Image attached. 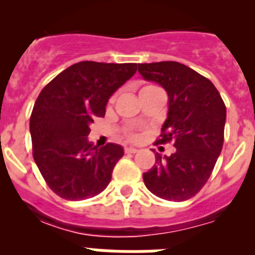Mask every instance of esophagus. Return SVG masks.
<instances>
[{
    "label": "esophagus",
    "mask_w": 255,
    "mask_h": 255,
    "mask_svg": "<svg viewBox=\"0 0 255 255\" xmlns=\"http://www.w3.org/2000/svg\"><path fill=\"white\" fill-rule=\"evenodd\" d=\"M138 149L136 148H132V147H125V153H136Z\"/></svg>",
    "instance_id": "esophagus-1"
}]
</instances>
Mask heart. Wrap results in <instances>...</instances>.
Instances as JSON below:
<instances>
[{"label":"heart","instance_id":"b5f03b06","mask_svg":"<svg viewBox=\"0 0 255 255\" xmlns=\"http://www.w3.org/2000/svg\"><path fill=\"white\" fill-rule=\"evenodd\" d=\"M147 91H161L159 88L154 87V85H145V87L141 88L140 92H147ZM129 138L132 139V140H135V139H138V135L136 134H129Z\"/></svg>","mask_w":255,"mask_h":255}]
</instances>
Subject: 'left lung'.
Listing matches in <instances>:
<instances>
[{"label": "left lung", "instance_id": "obj_1", "mask_svg": "<svg viewBox=\"0 0 255 255\" xmlns=\"http://www.w3.org/2000/svg\"><path fill=\"white\" fill-rule=\"evenodd\" d=\"M138 66L144 80L167 92V119L157 143L173 141L176 148L170 157L157 153L153 167L143 173L144 184L162 199H190L209 179L222 150L225 103L211 80L185 65L163 61Z\"/></svg>", "mask_w": 255, "mask_h": 255}]
</instances>
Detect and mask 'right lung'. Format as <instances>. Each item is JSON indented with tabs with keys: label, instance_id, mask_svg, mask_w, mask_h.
Segmentation results:
<instances>
[{
	"label": "right lung",
	"instance_id": "add662e5",
	"mask_svg": "<svg viewBox=\"0 0 255 255\" xmlns=\"http://www.w3.org/2000/svg\"><path fill=\"white\" fill-rule=\"evenodd\" d=\"M136 64L83 61L67 67L42 89L30 116L33 157L58 197L82 200L102 193L124 148H98L88 140L91 124L103 117L112 94L135 73Z\"/></svg>",
	"mask_w": 255,
	"mask_h": 255
}]
</instances>
